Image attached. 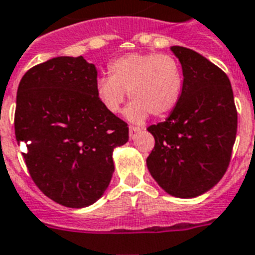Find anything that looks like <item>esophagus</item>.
<instances>
[{"label":"esophagus","mask_w":255,"mask_h":255,"mask_svg":"<svg viewBox=\"0 0 255 255\" xmlns=\"http://www.w3.org/2000/svg\"><path fill=\"white\" fill-rule=\"evenodd\" d=\"M139 131H140V128L131 126V127H129V137H131V139H133V137L136 136V133L139 132Z\"/></svg>","instance_id":"34e87169"}]
</instances>
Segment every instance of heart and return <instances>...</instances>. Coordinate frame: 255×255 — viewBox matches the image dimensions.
I'll list each match as a JSON object with an SVG mask.
<instances>
[{
    "mask_svg": "<svg viewBox=\"0 0 255 255\" xmlns=\"http://www.w3.org/2000/svg\"><path fill=\"white\" fill-rule=\"evenodd\" d=\"M109 77L94 84L96 97L105 111L116 115L127 99L133 100L126 111L131 122L142 123L148 115L163 118L177 107L184 88L178 60L167 54L132 52L108 65Z\"/></svg>",
    "mask_w": 255,
    "mask_h": 255,
    "instance_id": "obj_1",
    "label": "heart"
}]
</instances>
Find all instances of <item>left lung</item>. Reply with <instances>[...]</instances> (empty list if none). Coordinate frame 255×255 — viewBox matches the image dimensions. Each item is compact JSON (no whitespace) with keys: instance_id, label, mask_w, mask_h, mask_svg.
Segmentation results:
<instances>
[{"instance_id":"8db88e82","label":"left lung","mask_w":255,"mask_h":255,"mask_svg":"<svg viewBox=\"0 0 255 255\" xmlns=\"http://www.w3.org/2000/svg\"><path fill=\"white\" fill-rule=\"evenodd\" d=\"M170 50L182 66L184 88L170 116L147 128L155 139L147 167L169 195L192 199L214 188L227 170L238 113L223 70L193 50Z\"/></svg>"}]
</instances>
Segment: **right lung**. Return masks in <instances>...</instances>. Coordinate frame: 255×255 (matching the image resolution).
<instances>
[{
  "label": "right lung",
  "instance_id": "right-lung-1",
  "mask_svg": "<svg viewBox=\"0 0 255 255\" xmlns=\"http://www.w3.org/2000/svg\"><path fill=\"white\" fill-rule=\"evenodd\" d=\"M96 66L58 56L33 66L17 89L14 133L29 175L51 200L84 208L112 178V151L128 140V126L96 97Z\"/></svg>",
  "mask_w": 255,
  "mask_h": 255
}]
</instances>
